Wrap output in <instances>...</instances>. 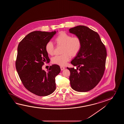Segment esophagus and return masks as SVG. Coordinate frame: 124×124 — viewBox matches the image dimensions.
Here are the masks:
<instances>
[{"mask_svg":"<svg viewBox=\"0 0 124 124\" xmlns=\"http://www.w3.org/2000/svg\"><path fill=\"white\" fill-rule=\"evenodd\" d=\"M60 68H61V70H64L65 69V68L64 67H63V66H60Z\"/></svg>","mask_w":124,"mask_h":124,"instance_id":"34e87169","label":"esophagus"}]
</instances>
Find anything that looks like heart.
I'll use <instances>...</instances> for the list:
<instances>
[{"label": "heart", "mask_w": 124, "mask_h": 124, "mask_svg": "<svg viewBox=\"0 0 124 124\" xmlns=\"http://www.w3.org/2000/svg\"><path fill=\"white\" fill-rule=\"evenodd\" d=\"M54 41L58 46H62L61 51L62 54L54 56L51 61L53 64L60 66L66 65L70 59V56L74 57L77 55L82 47V41L79 37H72L65 32H60ZM45 50L48 54L53 55L54 50L53 43L48 42L45 46Z\"/></svg>", "instance_id": "1"}]
</instances>
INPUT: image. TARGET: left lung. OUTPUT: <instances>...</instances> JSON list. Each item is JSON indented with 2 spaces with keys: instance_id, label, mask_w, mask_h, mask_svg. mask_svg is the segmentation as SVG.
<instances>
[{
  "instance_id": "8db88e82",
  "label": "left lung",
  "mask_w": 124,
  "mask_h": 124,
  "mask_svg": "<svg viewBox=\"0 0 124 124\" xmlns=\"http://www.w3.org/2000/svg\"><path fill=\"white\" fill-rule=\"evenodd\" d=\"M69 31L79 37L82 47L71 62L77 69L68 68L71 88L78 92H87L98 84L105 72L107 52L98 33L84 26L71 28Z\"/></svg>"
}]
</instances>
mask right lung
I'll return each mask as SVG.
<instances>
[{
	"label": "right lung",
	"instance_id": "right-lung-1",
	"mask_svg": "<svg viewBox=\"0 0 124 124\" xmlns=\"http://www.w3.org/2000/svg\"><path fill=\"white\" fill-rule=\"evenodd\" d=\"M56 33L55 31L32 32L18 45L16 66L19 78L27 90L39 96H47L54 91L55 78L61 71L56 64L50 66L46 72L42 69L44 62H50L45 46Z\"/></svg>",
	"mask_w": 124,
	"mask_h": 124
}]
</instances>
